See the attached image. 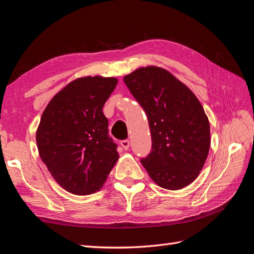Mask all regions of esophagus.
Instances as JSON below:
<instances>
[{
  "instance_id": "1",
  "label": "esophagus",
  "mask_w": 254,
  "mask_h": 254,
  "mask_svg": "<svg viewBox=\"0 0 254 254\" xmlns=\"http://www.w3.org/2000/svg\"><path fill=\"white\" fill-rule=\"evenodd\" d=\"M121 146H122V147L124 148L125 150H128V149H129V146H130L129 140H123V141H121Z\"/></svg>"
}]
</instances>
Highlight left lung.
I'll use <instances>...</instances> for the list:
<instances>
[{"instance_id":"8db88e82","label":"left lung","mask_w":254,"mask_h":254,"mask_svg":"<svg viewBox=\"0 0 254 254\" xmlns=\"http://www.w3.org/2000/svg\"><path fill=\"white\" fill-rule=\"evenodd\" d=\"M124 81L149 122L151 151L141 163L159 187H188L200 174L210 150V123L202 105L160 66L136 68Z\"/></svg>"}]
</instances>
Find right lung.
Masks as SVG:
<instances>
[{
    "label": "right lung",
    "mask_w": 254,
    "mask_h": 254,
    "mask_svg": "<svg viewBox=\"0 0 254 254\" xmlns=\"http://www.w3.org/2000/svg\"><path fill=\"white\" fill-rule=\"evenodd\" d=\"M115 77L86 76L68 82L43 111L36 132L38 151L59 186L74 195L99 190L119 160L103 107Z\"/></svg>",
    "instance_id": "right-lung-1"
}]
</instances>
